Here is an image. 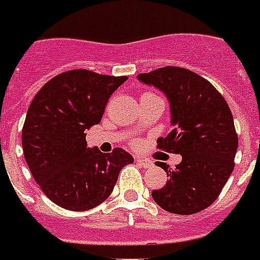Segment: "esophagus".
Instances as JSON below:
<instances>
[{
  "instance_id": "obj_1",
  "label": "esophagus",
  "mask_w": 260,
  "mask_h": 260,
  "mask_svg": "<svg viewBox=\"0 0 260 260\" xmlns=\"http://www.w3.org/2000/svg\"><path fill=\"white\" fill-rule=\"evenodd\" d=\"M136 162L140 164V165H143L144 168H150V167H152V161L147 159V158H143V156H136Z\"/></svg>"
}]
</instances>
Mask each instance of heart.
<instances>
[{"mask_svg":"<svg viewBox=\"0 0 260 260\" xmlns=\"http://www.w3.org/2000/svg\"><path fill=\"white\" fill-rule=\"evenodd\" d=\"M145 95H152V93H145Z\"/></svg>","mask_w":260,"mask_h":260,"instance_id":"obj_1","label":"heart"}]
</instances>
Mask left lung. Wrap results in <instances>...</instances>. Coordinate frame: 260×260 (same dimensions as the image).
I'll return each instance as SVG.
<instances>
[{
    "mask_svg": "<svg viewBox=\"0 0 260 260\" xmlns=\"http://www.w3.org/2000/svg\"><path fill=\"white\" fill-rule=\"evenodd\" d=\"M137 80L165 93L174 130L158 139V148L182 155L175 169L156 162L168 180L152 190V199L169 213H199L218 198L233 174L238 136L231 110L209 81L186 68H158Z\"/></svg>",
    "mask_w": 260,
    "mask_h": 260,
    "instance_id": "left-lung-1",
    "label": "left lung"
}]
</instances>
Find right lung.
<instances>
[{
  "label": "right lung",
  "instance_id": "1",
  "mask_svg": "<svg viewBox=\"0 0 260 260\" xmlns=\"http://www.w3.org/2000/svg\"><path fill=\"white\" fill-rule=\"evenodd\" d=\"M126 80L73 70L51 78L33 98L22 128L23 155L33 179L62 209L99 206L110 196L121 168L134 161L121 148L109 154L88 148L85 140Z\"/></svg>",
  "mask_w": 260,
  "mask_h": 260
}]
</instances>
